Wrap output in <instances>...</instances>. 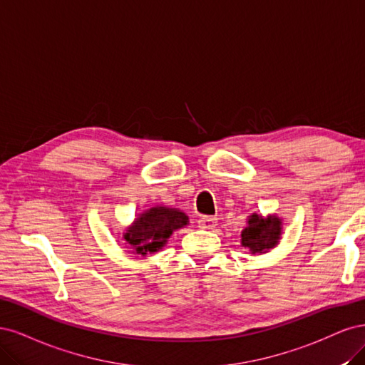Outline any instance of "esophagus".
I'll use <instances>...</instances> for the list:
<instances>
[{"label":"esophagus","instance_id":"34e87169","mask_svg":"<svg viewBox=\"0 0 365 365\" xmlns=\"http://www.w3.org/2000/svg\"><path fill=\"white\" fill-rule=\"evenodd\" d=\"M218 220L215 217H202L198 220L200 229H215Z\"/></svg>","mask_w":365,"mask_h":365}]
</instances>
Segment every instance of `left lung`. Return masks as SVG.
I'll list each match as a JSON object with an SVG mask.
<instances>
[{
	"label": "left lung",
	"mask_w": 365,
	"mask_h": 365,
	"mask_svg": "<svg viewBox=\"0 0 365 365\" xmlns=\"http://www.w3.org/2000/svg\"><path fill=\"white\" fill-rule=\"evenodd\" d=\"M244 247H249L253 253H264L273 249L280 238V220L276 217L262 218L253 214L249 225L241 232Z\"/></svg>",
	"instance_id": "1"
}]
</instances>
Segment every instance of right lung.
I'll return each instance as SVG.
<instances>
[{"mask_svg": "<svg viewBox=\"0 0 365 365\" xmlns=\"http://www.w3.org/2000/svg\"><path fill=\"white\" fill-rule=\"evenodd\" d=\"M186 225L187 217L178 209L151 207L127 230L124 240L132 247L133 253L145 256L158 252L175 229Z\"/></svg>", "mask_w": 365, "mask_h": 365, "instance_id": "1", "label": "right lung"}]
</instances>
